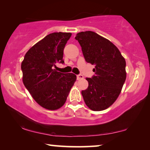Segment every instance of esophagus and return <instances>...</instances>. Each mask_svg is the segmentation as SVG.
Instances as JSON below:
<instances>
[{
	"label": "esophagus",
	"mask_w": 150,
	"mask_h": 150,
	"mask_svg": "<svg viewBox=\"0 0 150 150\" xmlns=\"http://www.w3.org/2000/svg\"><path fill=\"white\" fill-rule=\"evenodd\" d=\"M76 77H77V80H79H79H81V79H83V76L81 75V74L77 75Z\"/></svg>",
	"instance_id": "esophagus-1"
}]
</instances>
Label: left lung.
Instances as JSON below:
<instances>
[{
  "label": "left lung",
  "instance_id": "obj_1",
  "mask_svg": "<svg viewBox=\"0 0 150 150\" xmlns=\"http://www.w3.org/2000/svg\"><path fill=\"white\" fill-rule=\"evenodd\" d=\"M75 39L85 61L95 65V75L86 78L89 86L81 91L84 101L92 110L106 109L115 102L126 81L125 59L112 42L95 32L79 33Z\"/></svg>",
  "mask_w": 150,
  "mask_h": 150
}]
</instances>
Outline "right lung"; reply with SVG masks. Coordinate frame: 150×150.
Instances as JSON below:
<instances>
[{
    "mask_svg": "<svg viewBox=\"0 0 150 150\" xmlns=\"http://www.w3.org/2000/svg\"><path fill=\"white\" fill-rule=\"evenodd\" d=\"M70 33H52L31 47L22 62V81L33 99L43 108L57 110L65 104L76 80L72 73L54 68L64 63L63 50Z\"/></svg>",
    "mask_w": 150,
    "mask_h": 150,
    "instance_id": "add662e5",
    "label": "right lung"
}]
</instances>
